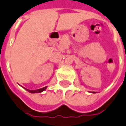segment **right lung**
<instances>
[{"instance_id": "add662e5", "label": "right lung", "mask_w": 126, "mask_h": 126, "mask_svg": "<svg viewBox=\"0 0 126 126\" xmlns=\"http://www.w3.org/2000/svg\"><path fill=\"white\" fill-rule=\"evenodd\" d=\"M47 88V86L46 87H44V88H41V89H38V90H28V89H26L25 90L28 91L29 92H31V93H40V92H42L43 91H44L45 89Z\"/></svg>"}]
</instances>
